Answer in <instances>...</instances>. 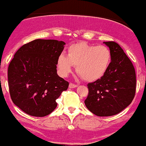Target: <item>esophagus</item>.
I'll return each mask as SVG.
<instances>
[{"label":"esophagus","mask_w":146,"mask_h":146,"mask_svg":"<svg viewBox=\"0 0 146 146\" xmlns=\"http://www.w3.org/2000/svg\"><path fill=\"white\" fill-rule=\"evenodd\" d=\"M77 86L76 84H74V83H72V82H71L70 84H69V87L70 88H76Z\"/></svg>","instance_id":"1"}]
</instances>
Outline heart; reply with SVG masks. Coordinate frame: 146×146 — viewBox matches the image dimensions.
Returning <instances> with one entry per match:
<instances>
[{
    "label": "heart",
    "mask_w": 146,
    "mask_h": 146,
    "mask_svg": "<svg viewBox=\"0 0 146 146\" xmlns=\"http://www.w3.org/2000/svg\"><path fill=\"white\" fill-rule=\"evenodd\" d=\"M110 61L111 52L108 47L79 42L69 46L67 55H59L57 65L64 77H66L75 66L77 74L84 80L94 81L104 75Z\"/></svg>",
    "instance_id": "obj_1"
}]
</instances>
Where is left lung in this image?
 I'll list each match as a JSON object with an SVG mask.
<instances>
[{
    "mask_svg": "<svg viewBox=\"0 0 146 146\" xmlns=\"http://www.w3.org/2000/svg\"><path fill=\"white\" fill-rule=\"evenodd\" d=\"M111 52V62L104 75L88 86L86 108L98 116L114 115L129 105L136 91L135 67L116 42H104Z\"/></svg>",
    "mask_w": 146,
    "mask_h": 146,
    "instance_id": "left-lung-1",
    "label": "left lung"
}]
</instances>
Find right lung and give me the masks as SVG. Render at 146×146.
I'll return each mask as SVG.
<instances>
[{
  "label": "right lung",
  "instance_id": "right-lung-1",
  "mask_svg": "<svg viewBox=\"0 0 146 146\" xmlns=\"http://www.w3.org/2000/svg\"><path fill=\"white\" fill-rule=\"evenodd\" d=\"M65 44L62 41L36 39L23 45L8 68L11 99L28 115L44 117L57 107L55 100L69 82L57 74V60Z\"/></svg>",
  "mask_w": 146,
  "mask_h": 146
}]
</instances>
